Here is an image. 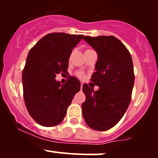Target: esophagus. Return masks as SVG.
<instances>
[{
	"mask_svg": "<svg viewBox=\"0 0 158 158\" xmlns=\"http://www.w3.org/2000/svg\"><path fill=\"white\" fill-rule=\"evenodd\" d=\"M82 85H83V83H82V82H81V85H80L81 89H82Z\"/></svg>",
	"mask_w": 158,
	"mask_h": 158,
	"instance_id": "obj_1",
	"label": "esophagus"
}]
</instances>
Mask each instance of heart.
Instances as JSON below:
<instances>
[{
    "label": "heart",
    "mask_w": 158,
    "mask_h": 158,
    "mask_svg": "<svg viewBox=\"0 0 158 158\" xmlns=\"http://www.w3.org/2000/svg\"><path fill=\"white\" fill-rule=\"evenodd\" d=\"M76 76H77V77H79V79H82V78H84V74L83 73H82V72H78L77 73H76Z\"/></svg>",
    "instance_id": "heart-1"
}]
</instances>
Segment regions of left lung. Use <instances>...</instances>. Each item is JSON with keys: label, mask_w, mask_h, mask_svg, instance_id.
I'll use <instances>...</instances> for the list:
<instances>
[{"label": "left lung", "mask_w": 158, "mask_h": 158, "mask_svg": "<svg viewBox=\"0 0 158 158\" xmlns=\"http://www.w3.org/2000/svg\"><path fill=\"white\" fill-rule=\"evenodd\" d=\"M84 40L98 54L91 81L99 87L94 91L82 85L85 101L82 115L91 128L107 131L121 120L131 100L135 83L131 56L125 45L113 36H86Z\"/></svg>", "instance_id": "8db88e82"}]
</instances>
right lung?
I'll use <instances>...</instances> for the list:
<instances>
[{
    "label": "right lung",
    "mask_w": 158,
    "mask_h": 158,
    "mask_svg": "<svg viewBox=\"0 0 158 158\" xmlns=\"http://www.w3.org/2000/svg\"><path fill=\"white\" fill-rule=\"evenodd\" d=\"M84 35L52 33L41 38L29 51L22 73L23 98L30 115L39 125L61 123L81 83L76 77L61 85L57 74L66 73L73 49Z\"/></svg>",
    "instance_id": "add662e5"
}]
</instances>
